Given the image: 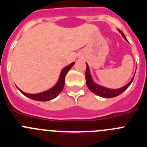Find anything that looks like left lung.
I'll list each match as a JSON object with an SVG mask.
<instances>
[{"label": "left lung", "mask_w": 147, "mask_h": 147, "mask_svg": "<svg viewBox=\"0 0 147 147\" xmlns=\"http://www.w3.org/2000/svg\"><path fill=\"white\" fill-rule=\"evenodd\" d=\"M119 32L122 34L123 37L126 40L127 38H126L125 35L124 34V33L121 31V30H119ZM135 75L132 77V80L129 82L127 85H126L125 86L121 88H119V89L113 90V89H108V88H105L102 86H100V85H96V83H94V82L92 80L91 76H90V70L89 67L87 65L86 67V72H85V79H86V83L87 85H88V89L90 90L91 92H93V93L96 94L97 96H99L101 97H103V98H113V97H115L120 95L121 93H122L124 90L129 88V86L130 85V84L132 83V82L133 81V79H134Z\"/></svg>", "instance_id": "8db88e82"}]
</instances>
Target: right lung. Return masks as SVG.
<instances>
[{
    "label": "right lung",
    "instance_id": "1",
    "mask_svg": "<svg viewBox=\"0 0 147 147\" xmlns=\"http://www.w3.org/2000/svg\"><path fill=\"white\" fill-rule=\"evenodd\" d=\"M75 62H73L69 65L66 66L62 70L59 76V79L58 80V82L57 83V85L53 87L52 88L46 91L42 92L40 93H37V94H30V93H26L25 92H23L20 90L19 88L18 90L23 93L24 96L28 97V98H32V99L35 100V101H40V102H46V101H50V100L53 99V98H56L58 95L62 92V90L64 88L65 85V77L67 73L68 72L70 69H71L72 66L74 65Z\"/></svg>",
    "mask_w": 147,
    "mask_h": 147
}]
</instances>
